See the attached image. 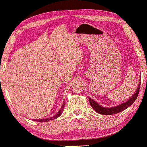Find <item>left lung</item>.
<instances>
[{
    "label": "left lung",
    "mask_w": 147,
    "mask_h": 147,
    "mask_svg": "<svg viewBox=\"0 0 147 147\" xmlns=\"http://www.w3.org/2000/svg\"><path fill=\"white\" fill-rule=\"evenodd\" d=\"M140 83L138 84V89H136V92L131 96V98H129V100H128L127 102L122 103V104H120V105H118V106L113 107L110 108L104 107H102L100 105H98L96 102H95L91 98H89V103H90L91 107L94 109L95 111L98 113H100L102 115H113L115 114V113H120V112L124 111L126 109L128 108L129 107H130L135 102L138 96L140 91Z\"/></svg>",
    "instance_id": "1"
}]
</instances>
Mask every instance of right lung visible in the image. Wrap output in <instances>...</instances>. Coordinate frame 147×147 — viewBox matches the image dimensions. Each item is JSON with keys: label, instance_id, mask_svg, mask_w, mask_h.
Wrapping results in <instances>:
<instances>
[{"label": "right lung", "instance_id": "add662e5", "mask_svg": "<svg viewBox=\"0 0 147 147\" xmlns=\"http://www.w3.org/2000/svg\"><path fill=\"white\" fill-rule=\"evenodd\" d=\"M64 107H65V102H63V105H62V107L59 110V111L58 112V113H56V115H53V117H51V118H45V119H34V121L36 122H48L49 121V120H54V119H56L57 118H58V117L60 116V115L62 114V112L63 111V109H64Z\"/></svg>", "mask_w": 147, "mask_h": 147}]
</instances>
